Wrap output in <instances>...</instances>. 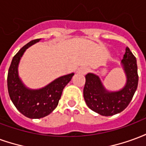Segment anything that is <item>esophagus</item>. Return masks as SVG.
I'll list each match as a JSON object with an SVG mask.
<instances>
[{"label":"esophagus","mask_w":146,"mask_h":146,"mask_svg":"<svg viewBox=\"0 0 146 146\" xmlns=\"http://www.w3.org/2000/svg\"><path fill=\"white\" fill-rule=\"evenodd\" d=\"M88 71V68H87V67H81V68H80L79 70H78V73H82V74H86Z\"/></svg>","instance_id":"1"}]
</instances>
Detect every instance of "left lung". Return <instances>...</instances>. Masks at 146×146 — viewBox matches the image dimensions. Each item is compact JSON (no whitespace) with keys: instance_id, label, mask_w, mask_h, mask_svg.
I'll return each mask as SVG.
<instances>
[{"instance_id":"obj_1","label":"left lung","mask_w":146,"mask_h":146,"mask_svg":"<svg viewBox=\"0 0 146 146\" xmlns=\"http://www.w3.org/2000/svg\"><path fill=\"white\" fill-rule=\"evenodd\" d=\"M127 82L122 89L109 92L105 88L99 76L88 73L84 88V98L87 106L102 116H110L119 113L127 107L138 88V75L137 60L129 48L121 61Z\"/></svg>"}]
</instances>
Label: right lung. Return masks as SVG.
<instances>
[{"mask_svg":"<svg viewBox=\"0 0 146 146\" xmlns=\"http://www.w3.org/2000/svg\"><path fill=\"white\" fill-rule=\"evenodd\" d=\"M40 39L29 42L15 55L8 73V90L11 102L24 116L30 119H40L48 116L57 107L64 88L70 82L74 73L60 76L40 89L27 88L19 76L18 67L22 56L27 48Z\"/></svg>","mask_w":146,"mask_h":146,"instance_id":"right-lung-1","label":"right lung"}]
</instances>
